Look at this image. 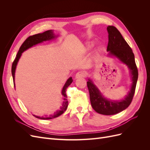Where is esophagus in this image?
<instances>
[{"label": "esophagus", "mask_w": 150, "mask_h": 150, "mask_svg": "<svg viewBox=\"0 0 150 150\" xmlns=\"http://www.w3.org/2000/svg\"><path fill=\"white\" fill-rule=\"evenodd\" d=\"M86 72L83 71H81L77 72L75 76V78L76 79H79V78H84L86 76Z\"/></svg>", "instance_id": "esophagus-1"}]
</instances>
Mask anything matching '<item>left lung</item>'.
<instances>
[{
	"instance_id": "8db88e82",
	"label": "left lung",
	"mask_w": 150,
	"mask_h": 150,
	"mask_svg": "<svg viewBox=\"0 0 150 150\" xmlns=\"http://www.w3.org/2000/svg\"><path fill=\"white\" fill-rule=\"evenodd\" d=\"M107 51L110 56H115L128 66L131 72L132 84L128 96L121 101H114L104 98L93 81L89 79L87 86L89 92L90 101L95 111L104 115H112L125 110L133 98L138 78V71L132 49L115 27L109 25Z\"/></svg>"
}]
</instances>
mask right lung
Masks as SVG:
<instances>
[{
    "instance_id": "right-lung-1",
    "label": "right lung",
    "mask_w": 150,
    "mask_h": 150,
    "mask_svg": "<svg viewBox=\"0 0 150 150\" xmlns=\"http://www.w3.org/2000/svg\"><path fill=\"white\" fill-rule=\"evenodd\" d=\"M55 35L53 34V31L51 30H47L46 32H44L43 33H39L38 34H35L33 35L29 36L28 38H27L25 41L23 42L21 45V46L19 50V51L17 52V54L16 55V57L13 61L12 63V78H13V85H14L15 87V83H14V79H15V71L16 69V66L17 64V62L19 61V59L22 55V53L24 51H25V50L28 49L29 48L33 47V46H35V45L38 44L39 43L42 42L43 41H46V40H49L55 38ZM72 82V79L71 77L69 79H68L66 81V83H65L64 87L62 88V95L64 97V101H63L62 103V105L61 107L60 110L56 111L55 112H54L52 115H50L49 117H40L38 116H35L34 115L35 117L39 119H41V120H51L55 118V117H57L58 116H59L61 115L63 112H64L66 110L68 106V101L67 100V95H66V89L67 88L68 86H69Z\"/></svg>"
}]
</instances>
